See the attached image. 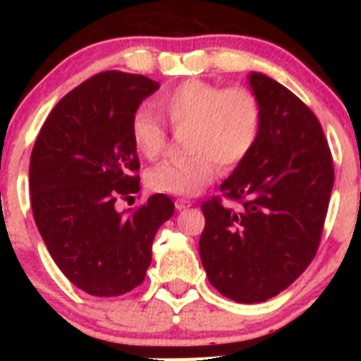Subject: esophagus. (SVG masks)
<instances>
[{
	"label": "esophagus",
	"instance_id": "1",
	"mask_svg": "<svg viewBox=\"0 0 361 361\" xmlns=\"http://www.w3.org/2000/svg\"><path fill=\"white\" fill-rule=\"evenodd\" d=\"M190 206H191V200H188V199H177V200H175V208H177L178 212H180V209L190 208Z\"/></svg>",
	"mask_w": 361,
	"mask_h": 361
}]
</instances>
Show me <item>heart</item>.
I'll return each mask as SVG.
<instances>
[{
  "mask_svg": "<svg viewBox=\"0 0 361 361\" xmlns=\"http://www.w3.org/2000/svg\"><path fill=\"white\" fill-rule=\"evenodd\" d=\"M157 106L171 128L183 130L186 159L153 168L146 184L155 193L197 195L213 183L219 170L231 171L251 155L262 128V104L245 86H222L204 79H188L162 92ZM133 146L155 161L168 145V130L146 108L130 123Z\"/></svg>",
  "mask_w": 361,
  "mask_h": 361,
  "instance_id": "heart-1",
  "label": "heart"
}]
</instances>
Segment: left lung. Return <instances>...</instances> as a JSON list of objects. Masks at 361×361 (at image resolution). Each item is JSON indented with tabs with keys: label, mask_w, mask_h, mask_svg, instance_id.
<instances>
[{
	"label": "left lung",
	"mask_w": 361,
	"mask_h": 361,
	"mask_svg": "<svg viewBox=\"0 0 361 361\" xmlns=\"http://www.w3.org/2000/svg\"><path fill=\"white\" fill-rule=\"evenodd\" d=\"M262 128L251 155L202 202L200 260L213 288L258 304L298 279L317 255L334 184L329 145L318 117L275 79L251 73Z\"/></svg>",
	"instance_id": "left-lung-1"
}]
</instances>
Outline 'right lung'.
Wrapping results in <instances>:
<instances>
[{
	"instance_id": "1",
	"label": "right lung",
	"mask_w": 361,
	"mask_h": 361,
	"mask_svg": "<svg viewBox=\"0 0 361 361\" xmlns=\"http://www.w3.org/2000/svg\"><path fill=\"white\" fill-rule=\"evenodd\" d=\"M157 88L119 70L92 75L52 108L32 149L37 229L63 275L92 296H121L142 283L155 233L173 215L162 193L126 213L116 209L141 190L130 123Z\"/></svg>"
}]
</instances>
